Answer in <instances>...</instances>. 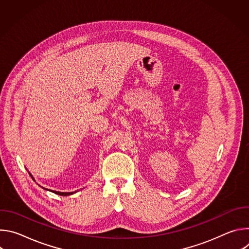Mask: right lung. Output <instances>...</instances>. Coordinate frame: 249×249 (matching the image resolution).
Listing matches in <instances>:
<instances>
[{
    "mask_svg": "<svg viewBox=\"0 0 249 249\" xmlns=\"http://www.w3.org/2000/svg\"><path fill=\"white\" fill-rule=\"evenodd\" d=\"M31 175V174H30ZM32 177V176H31ZM47 190V189H46ZM52 192H54L55 194H58V195H61V196H67V195H71V194H73V192H59V191H52Z\"/></svg>",
    "mask_w": 249,
    "mask_h": 249,
    "instance_id": "right-lung-1",
    "label": "right lung"
}]
</instances>
